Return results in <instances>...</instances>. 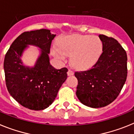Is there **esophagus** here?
<instances>
[{"instance_id":"obj_1","label":"esophagus","mask_w":134,"mask_h":134,"mask_svg":"<svg viewBox=\"0 0 134 134\" xmlns=\"http://www.w3.org/2000/svg\"><path fill=\"white\" fill-rule=\"evenodd\" d=\"M67 75H68L69 76H70V75H74V72H73V71H71V70H69L68 71H67Z\"/></svg>"}]
</instances>
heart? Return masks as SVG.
I'll return each mask as SVG.
<instances>
[{
	"label": "heart",
	"mask_w": 134,
	"mask_h": 134,
	"mask_svg": "<svg viewBox=\"0 0 134 134\" xmlns=\"http://www.w3.org/2000/svg\"><path fill=\"white\" fill-rule=\"evenodd\" d=\"M59 48L53 46L51 53L61 61L66 56H72L71 62L79 69L92 67L102 53V43L98 37L89 35H74L63 38L59 42Z\"/></svg>",
	"instance_id": "b5f03b06"
}]
</instances>
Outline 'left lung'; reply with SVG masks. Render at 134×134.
<instances>
[{"label": "left lung", "mask_w": 134, "mask_h": 134, "mask_svg": "<svg viewBox=\"0 0 134 134\" xmlns=\"http://www.w3.org/2000/svg\"><path fill=\"white\" fill-rule=\"evenodd\" d=\"M102 53L91 69L76 71V96L84 105L100 108L109 105L119 94L127 79V53L113 38L99 35Z\"/></svg>", "instance_id": "obj_1"}]
</instances>
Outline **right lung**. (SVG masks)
Wrapping results in <instances>:
<instances>
[{
    "instance_id": "add662e5",
    "label": "right lung",
    "mask_w": 134,
    "mask_h": 134,
    "mask_svg": "<svg viewBox=\"0 0 134 134\" xmlns=\"http://www.w3.org/2000/svg\"><path fill=\"white\" fill-rule=\"evenodd\" d=\"M56 34L46 29L25 32L11 45L4 60L7 88L21 105L31 110L46 109L54 102L59 89L67 77V69H55L50 63V48ZM34 46L39 48L35 65H24V51Z\"/></svg>"
}]
</instances>
